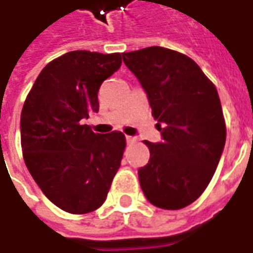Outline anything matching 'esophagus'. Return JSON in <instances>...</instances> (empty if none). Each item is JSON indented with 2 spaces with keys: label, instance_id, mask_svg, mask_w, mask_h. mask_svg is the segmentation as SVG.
I'll return each mask as SVG.
<instances>
[{
  "label": "esophagus",
  "instance_id": "esophagus-1",
  "mask_svg": "<svg viewBox=\"0 0 253 253\" xmlns=\"http://www.w3.org/2000/svg\"><path fill=\"white\" fill-rule=\"evenodd\" d=\"M126 142L127 144H134V142H135V138H134V137H130V135H127Z\"/></svg>",
  "mask_w": 253,
  "mask_h": 253
}]
</instances>
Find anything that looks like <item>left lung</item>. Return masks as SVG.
Returning <instances> with one entry per match:
<instances>
[{
	"label": "left lung",
	"instance_id": "1",
	"mask_svg": "<svg viewBox=\"0 0 253 253\" xmlns=\"http://www.w3.org/2000/svg\"><path fill=\"white\" fill-rule=\"evenodd\" d=\"M146 93L162 141L138 169L141 189L153 206L179 210L206 190L226 142L218 91L193 60L167 47L122 53Z\"/></svg>",
	"mask_w": 253,
	"mask_h": 253
}]
</instances>
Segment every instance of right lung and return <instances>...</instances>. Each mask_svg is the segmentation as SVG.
<instances>
[{"instance_id": "add662e5", "label": "right lung", "mask_w": 253, "mask_h": 253, "mask_svg": "<svg viewBox=\"0 0 253 253\" xmlns=\"http://www.w3.org/2000/svg\"><path fill=\"white\" fill-rule=\"evenodd\" d=\"M121 65V53H65L41 71L23 105L26 166L43 194L65 212L101 207L121 167L125 135L96 134L82 123L98 112V89Z\"/></svg>"}]
</instances>
